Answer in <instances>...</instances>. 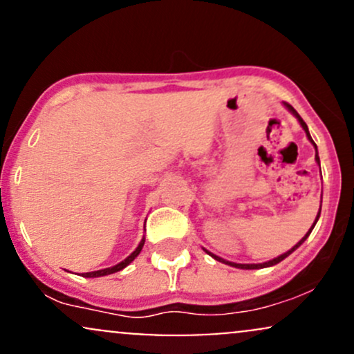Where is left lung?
Returning <instances> with one entry per match:
<instances>
[{
    "instance_id": "8db88e82",
    "label": "left lung",
    "mask_w": 354,
    "mask_h": 354,
    "mask_svg": "<svg viewBox=\"0 0 354 354\" xmlns=\"http://www.w3.org/2000/svg\"><path fill=\"white\" fill-rule=\"evenodd\" d=\"M286 106H288V109H290V111H291V113H293V115H295L296 118H298V121H299V123H301V126H303V129H304V131H306V135H308V138H310V141H311V143H313V145H315V148H316V143H315V141H313V138L310 136V131H308V126H306V123H304V121H303V118L298 115V111H296V109H295L293 106H291V104H288V103H286ZM316 161H318V163H319L318 149H316ZM319 213H321V209H319ZM319 213H318V216H316V221H318V218H319ZM316 221H315V225H316ZM315 225H313V226H311V230H310V231H308V233H306V236H304V238L301 239V241H299V243H298V245H296V246H293V248H291V250H290V251H286V253H284V254H281V256H278V258L271 259V261L261 263V265H239V263H231V261H225V259H221V258H219V256H214V254H211V253H209V254H211V256H213V258H214V259H216V261L226 263V265H230V266H234V268H241V270H259V268H268V266H273V265H278V263H279V261H283V259H284V258H286V256H290L291 253H293V251L296 250V248H298V246H299V245H301V243L304 241V239H306L308 236H310V233H311V231H313V228H315Z\"/></svg>"
}]
</instances>
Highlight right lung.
<instances>
[{
  "instance_id": "add662e5",
  "label": "right lung",
  "mask_w": 354,
  "mask_h": 354,
  "mask_svg": "<svg viewBox=\"0 0 354 354\" xmlns=\"http://www.w3.org/2000/svg\"><path fill=\"white\" fill-rule=\"evenodd\" d=\"M143 245H145V239H141V243H140V245H138L136 250L133 251V253L129 254L128 258L124 259V261L118 263L116 266H113V268H106V270H100V271H91V273H84L83 276H84V278H98V276H106V274L116 273V271H121V270H123V268L128 266L129 263H131L133 259H135L138 254H140V251H141V248H143Z\"/></svg>"
}]
</instances>
